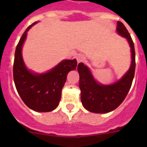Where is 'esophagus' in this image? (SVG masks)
<instances>
[{"instance_id":"esophagus-1","label":"esophagus","mask_w":147,"mask_h":147,"mask_svg":"<svg viewBox=\"0 0 147 147\" xmlns=\"http://www.w3.org/2000/svg\"><path fill=\"white\" fill-rule=\"evenodd\" d=\"M76 60H77V63L83 62V60H84V57L82 55L76 56Z\"/></svg>"}]
</instances>
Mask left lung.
I'll return each mask as SVG.
<instances>
[{
    "instance_id": "1",
    "label": "left lung",
    "mask_w": 147,
    "mask_h": 147,
    "mask_svg": "<svg viewBox=\"0 0 147 147\" xmlns=\"http://www.w3.org/2000/svg\"><path fill=\"white\" fill-rule=\"evenodd\" d=\"M116 32L128 41L131 51V65L120 80L111 85H103L93 77L89 67L80 62L77 70L80 74L81 102L87 110L95 113H107L117 108L123 102L132 85L136 70V53L130 34L121 22H117Z\"/></svg>"
}]
</instances>
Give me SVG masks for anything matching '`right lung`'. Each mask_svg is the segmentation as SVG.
Listing matches in <instances>:
<instances>
[{
  "label": "right lung",
  "instance_id": "add662e5",
  "mask_svg": "<svg viewBox=\"0 0 147 147\" xmlns=\"http://www.w3.org/2000/svg\"><path fill=\"white\" fill-rule=\"evenodd\" d=\"M37 23L26 28L17 45L13 76L18 94L27 107L36 112H50L59 105L67 74L76 69L77 62L76 59H64L50 71L42 74L28 70L23 61L22 48L27 32Z\"/></svg>",
  "mask_w": 147,
  "mask_h": 147
}]
</instances>
